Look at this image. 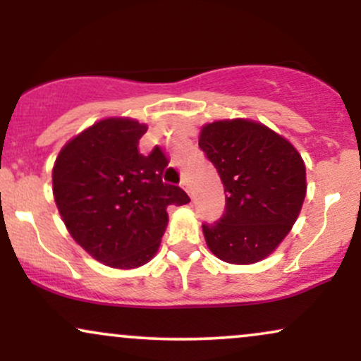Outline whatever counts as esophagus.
Listing matches in <instances>:
<instances>
[{"label":"esophagus","instance_id":"esophagus-1","mask_svg":"<svg viewBox=\"0 0 361 361\" xmlns=\"http://www.w3.org/2000/svg\"><path fill=\"white\" fill-rule=\"evenodd\" d=\"M181 188H183L188 195H192V186H190L188 178H183V180H181Z\"/></svg>","mask_w":361,"mask_h":361}]
</instances>
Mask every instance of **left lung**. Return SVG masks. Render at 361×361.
<instances>
[{"mask_svg":"<svg viewBox=\"0 0 361 361\" xmlns=\"http://www.w3.org/2000/svg\"><path fill=\"white\" fill-rule=\"evenodd\" d=\"M198 146L226 193L222 217L202 224L207 246L226 263H258L299 217L307 190L304 161L287 139L244 118L207 123Z\"/></svg>","mask_w":361,"mask_h":361,"instance_id":"left-lung-1","label":"left lung"}]
</instances>
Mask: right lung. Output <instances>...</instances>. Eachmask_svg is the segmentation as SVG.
<instances>
[{
    "label": "right lung",
    "mask_w": 361,
    "mask_h": 361,
    "mask_svg": "<svg viewBox=\"0 0 361 361\" xmlns=\"http://www.w3.org/2000/svg\"><path fill=\"white\" fill-rule=\"evenodd\" d=\"M146 130L132 118L100 120L61 149L52 169L54 198L69 234L111 268L146 264L166 229L168 207L190 202L180 186L163 181V149L139 152Z\"/></svg>",
    "instance_id": "right-lung-1"
}]
</instances>
